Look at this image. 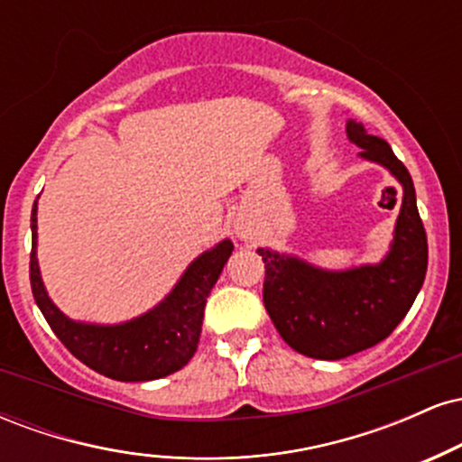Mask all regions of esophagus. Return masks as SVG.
I'll list each match as a JSON object with an SVG mask.
<instances>
[{
	"label": "esophagus",
	"instance_id": "obj_1",
	"mask_svg": "<svg viewBox=\"0 0 462 462\" xmlns=\"http://www.w3.org/2000/svg\"><path fill=\"white\" fill-rule=\"evenodd\" d=\"M236 235L241 238H252V230H249V227H245V226H236Z\"/></svg>",
	"mask_w": 462,
	"mask_h": 462
}]
</instances>
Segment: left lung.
Listing matches in <instances>:
<instances>
[{
	"label": "left lung",
	"mask_w": 462,
	"mask_h": 462,
	"mask_svg": "<svg viewBox=\"0 0 462 462\" xmlns=\"http://www.w3.org/2000/svg\"><path fill=\"white\" fill-rule=\"evenodd\" d=\"M360 158L383 164L402 184L393 243L378 264L328 272L298 256L258 247L264 263L263 301L275 330L295 352L338 360L374 347L395 330L415 301L428 269V238L408 169L384 139L347 121Z\"/></svg>",
	"instance_id": "1"
}]
</instances>
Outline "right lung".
Masks as SVG:
<instances>
[{"mask_svg": "<svg viewBox=\"0 0 462 462\" xmlns=\"http://www.w3.org/2000/svg\"><path fill=\"white\" fill-rule=\"evenodd\" d=\"M230 238L217 243L189 264L171 293L145 315L115 326L69 319L50 300L36 258V204L32 208L30 284L50 328L87 367L121 383L158 380L182 369L199 343L206 298L230 258Z\"/></svg>", "mask_w": 462, "mask_h": 462, "instance_id": "1", "label": "right lung"}]
</instances>
